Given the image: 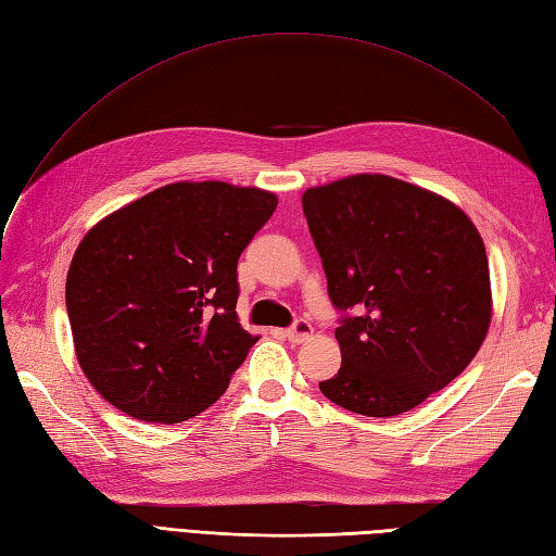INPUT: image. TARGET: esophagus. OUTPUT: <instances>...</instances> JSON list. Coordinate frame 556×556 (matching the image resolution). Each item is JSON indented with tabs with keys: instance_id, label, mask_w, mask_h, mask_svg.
Masks as SVG:
<instances>
[{
	"instance_id": "obj_1",
	"label": "esophagus",
	"mask_w": 556,
	"mask_h": 556,
	"mask_svg": "<svg viewBox=\"0 0 556 556\" xmlns=\"http://www.w3.org/2000/svg\"><path fill=\"white\" fill-rule=\"evenodd\" d=\"M313 336V327L306 319H299V323L290 329H285V339L292 341V343H306Z\"/></svg>"
}]
</instances>
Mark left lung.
Returning <instances> with one entry per match:
<instances>
[{"mask_svg": "<svg viewBox=\"0 0 556 556\" xmlns=\"http://www.w3.org/2000/svg\"><path fill=\"white\" fill-rule=\"evenodd\" d=\"M336 308L341 368L319 382L366 417L408 413L478 355L492 323L480 231L454 201L384 174L315 185L301 197Z\"/></svg>", "mask_w": 556, "mask_h": 556, "instance_id": "left-lung-1", "label": "left lung"}]
</instances>
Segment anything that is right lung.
Instances as JSON below:
<instances>
[{
	"label": "right lung",
	"instance_id": "obj_1",
	"mask_svg": "<svg viewBox=\"0 0 556 556\" xmlns=\"http://www.w3.org/2000/svg\"><path fill=\"white\" fill-rule=\"evenodd\" d=\"M278 197L178 180L102 217L66 274L80 371L111 406L178 425L220 399L260 336L237 315V264Z\"/></svg>",
	"mask_w": 556,
	"mask_h": 556
}]
</instances>
